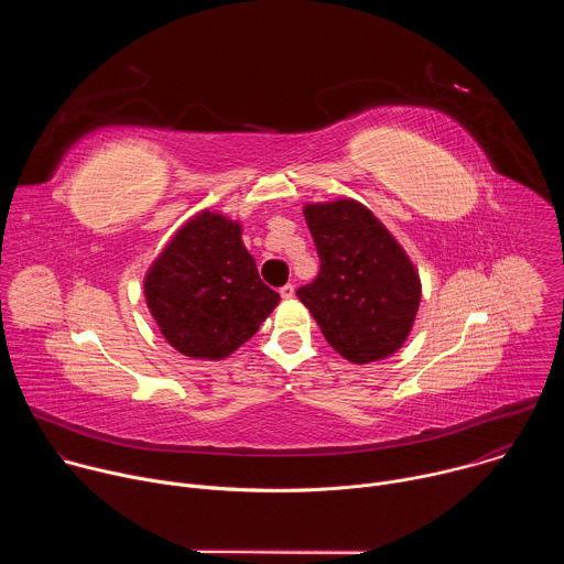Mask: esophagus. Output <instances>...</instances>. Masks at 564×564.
<instances>
[{
	"label": "esophagus",
	"mask_w": 564,
	"mask_h": 564,
	"mask_svg": "<svg viewBox=\"0 0 564 564\" xmlns=\"http://www.w3.org/2000/svg\"><path fill=\"white\" fill-rule=\"evenodd\" d=\"M279 294H281V299H292V296H294V285H292V283L283 285V288L279 290Z\"/></svg>",
	"instance_id": "1"
}]
</instances>
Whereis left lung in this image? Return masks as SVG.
I'll return each mask as SVG.
<instances>
[{"instance_id":"8db88e82","label":"left lung","mask_w":564,"mask_h":564,"mask_svg":"<svg viewBox=\"0 0 564 564\" xmlns=\"http://www.w3.org/2000/svg\"><path fill=\"white\" fill-rule=\"evenodd\" d=\"M318 274L296 290L326 341L348 361L390 357L406 341L422 299L420 276L392 234L357 200L305 207Z\"/></svg>"}]
</instances>
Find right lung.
<instances>
[{
    "instance_id": "obj_1",
    "label": "right lung",
    "mask_w": 564,
    "mask_h": 564,
    "mask_svg": "<svg viewBox=\"0 0 564 564\" xmlns=\"http://www.w3.org/2000/svg\"><path fill=\"white\" fill-rule=\"evenodd\" d=\"M163 337L194 359H223L252 339L279 294L240 240V225L203 212L176 231L144 279Z\"/></svg>"
}]
</instances>
